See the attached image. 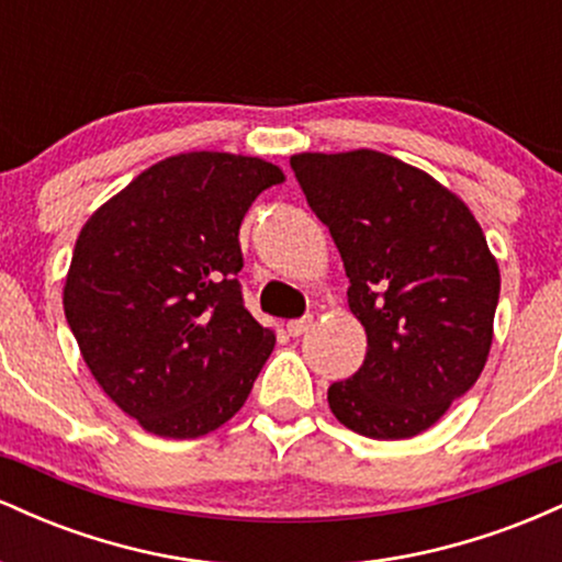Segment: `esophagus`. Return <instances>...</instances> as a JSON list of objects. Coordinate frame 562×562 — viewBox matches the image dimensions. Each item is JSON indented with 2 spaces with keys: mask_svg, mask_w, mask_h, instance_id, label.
Instances as JSON below:
<instances>
[{
  "mask_svg": "<svg viewBox=\"0 0 562 562\" xmlns=\"http://www.w3.org/2000/svg\"><path fill=\"white\" fill-rule=\"evenodd\" d=\"M308 325H312V319L308 317H301V319H290L288 322V333L293 335V338H299V335H303L308 330Z\"/></svg>",
  "mask_w": 562,
  "mask_h": 562,
  "instance_id": "34e87169",
  "label": "esophagus"
}]
</instances>
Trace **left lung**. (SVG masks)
Listing matches in <instances>:
<instances>
[{
	"instance_id": "obj_1",
	"label": "left lung",
	"mask_w": 562,
	"mask_h": 562,
	"mask_svg": "<svg viewBox=\"0 0 562 562\" xmlns=\"http://www.w3.org/2000/svg\"><path fill=\"white\" fill-rule=\"evenodd\" d=\"M290 169L338 245L367 333L362 367L327 389L333 415L380 441L423 434L492 348L499 267L483 229L454 192L385 153H301Z\"/></svg>"
}]
</instances>
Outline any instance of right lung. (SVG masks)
I'll use <instances>...</instances> for the list:
<instances>
[{
  "instance_id": "right-lung-1",
  "label": "right lung",
  "mask_w": 562,
  "mask_h": 562,
  "mask_svg": "<svg viewBox=\"0 0 562 562\" xmlns=\"http://www.w3.org/2000/svg\"><path fill=\"white\" fill-rule=\"evenodd\" d=\"M285 173L229 153H182L89 216L63 290L100 389L147 434L198 438L245 404L274 348L237 272L250 203Z\"/></svg>"
}]
</instances>
